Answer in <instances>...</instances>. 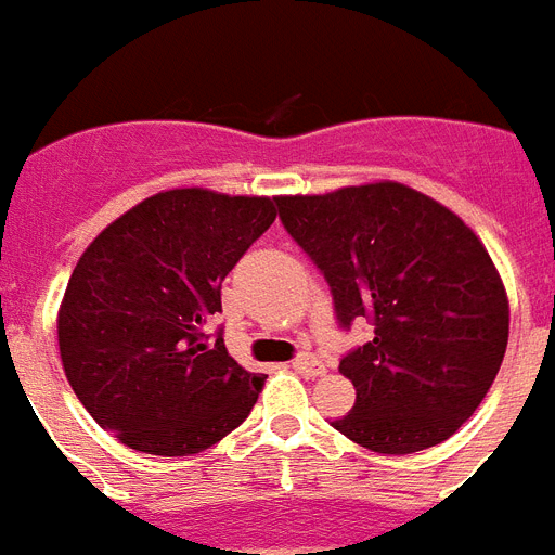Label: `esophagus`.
<instances>
[{"mask_svg":"<svg viewBox=\"0 0 555 555\" xmlns=\"http://www.w3.org/2000/svg\"><path fill=\"white\" fill-rule=\"evenodd\" d=\"M292 370L300 372V375H309V378H318V375H323V372H326V370H323V363L309 352L298 354V358L292 361Z\"/></svg>","mask_w":555,"mask_h":555,"instance_id":"esophagus-1","label":"esophagus"}]
</instances>
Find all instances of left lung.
Wrapping results in <instances>:
<instances>
[{
    "instance_id": "left-lung-1",
    "label": "left lung",
    "mask_w": 555,
    "mask_h": 555,
    "mask_svg": "<svg viewBox=\"0 0 555 555\" xmlns=\"http://www.w3.org/2000/svg\"><path fill=\"white\" fill-rule=\"evenodd\" d=\"M286 232L330 283L344 326L375 338L340 372L354 406L332 427L372 453L436 447L478 410L507 352L509 300L455 211L396 180L278 197Z\"/></svg>"
}]
</instances>
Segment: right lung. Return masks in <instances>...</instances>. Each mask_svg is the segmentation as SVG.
Returning a JSON list of instances; mask_svg holds the SVG:
<instances>
[{"mask_svg": "<svg viewBox=\"0 0 555 555\" xmlns=\"http://www.w3.org/2000/svg\"><path fill=\"white\" fill-rule=\"evenodd\" d=\"M278 197L168 189L88 243L56 312L70 389L117 441L194 455L241 427L266 378L208 344L220 283L274 223Z\"/></svg>", "mask_w": 555, "mask_h": 555, "instance_id": "add662e5", "label": "right lung"}]
</instances>
